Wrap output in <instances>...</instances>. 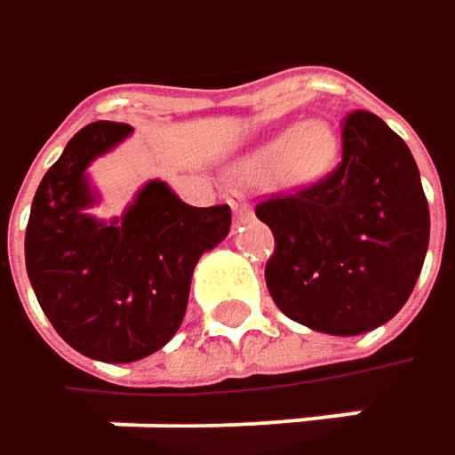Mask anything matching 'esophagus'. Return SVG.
Returning <instances> with one entry per match:
<instances>
[{
    "label": "esophagus",
    "instance_id": "1",
    "mask_svg": "<svg viewBox=\"0 0 455 455\" xmlns=\"http://www.w3.org/2000/svg\"><path fill=\"white\" fill-rule=\"evenodd\" d=\"M228 205H231L236 221H247L252 216V208H250V203H247V197L242 192H228Z\"/></svg>",
    "mask_w": 455,
    "mask_h": 455
}]
</instances>
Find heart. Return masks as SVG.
<instances>
[{
  "mask_svg": "<svg viewBox=\"0 0 455 455\" xmlns=\"http://www.w3.org/2000/svg\"><path fill=\"white\" fill-rule=\"evenodd\" d=\"M336 150V135L325 122L294 124L255 148L242 161V174L252 180H270L273 174H283L291 182H310L328 172Z\"/></svg>",
  "mask_w": 455,
  "mask_h": 455,
  "instance_id": "obj_1",
  "label": "heart"
}]
</instances>
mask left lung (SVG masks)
I'll list each match as a JSON object with an SVG mask.
<instances>
[{
	"mask_svg": "<svg viewBox=\"0 0 455 455\" xmlns=\"http://www.w3.org/2000/svg\"><path fill=\"white\" fill-rule=\"evenodd\" d=\"M275 250L266 283L286 317L359 336L401 310L430 244V208L406 143L372 111L341 127V164L317 185L258 203Z\"/></svg>",
	"mask_w": 455,
	"mask_h": 455,
	"instance_id": "8db88e82",
	"label": "left lung"
}]
</instances>
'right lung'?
<instances>
[{
	"label": "right lung",
	"mask_w": 455,
	"mask_h": 455,
	"mask_svg": "<svg viewBox=\"0 0 455 455\" xmlns=\"http://www.w3.org/2000/svg\"><path fill=\"white\" fill-rule=\"evenodd\" d=\"M132 132L83 127L36 189L25 228V268L41 310L75 351L138 362L169 344L203 252L224 242L231 208H192L166 182H148L122 219L99 221L85 169Z\"/></svg>",
	"instance_id": "add662e5"
}]
</instances>
